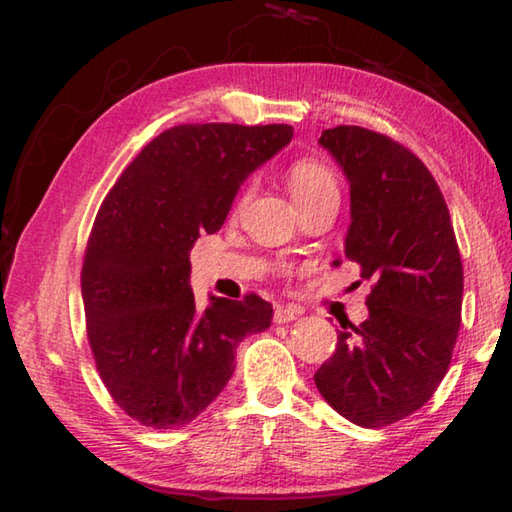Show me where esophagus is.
Here are the masks:
<instances>
[{"label":"esophagus","mask_w":512,"mask_h":512,"mask_svg":"<svg viewBox=\"0 0 512 512\" xmlns=\"http://www.w3.org/2000/svg\"><path fill=\"white\" fill-rule=\"evenodd\" d=\"M300 316V309L298 307H284V305H277L273 311V323H291V320H296Z\"/></svg>","instance_id":"obj_1"}]
</instances>
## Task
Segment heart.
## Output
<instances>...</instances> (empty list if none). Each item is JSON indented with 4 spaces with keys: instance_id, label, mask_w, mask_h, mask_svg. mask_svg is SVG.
Returning a JSON list of instances; mask_svg holds the SVG:
<instances>
[{
    "instance_id": "heart-1",
    "label": "heart",
    "mask_w": 512,
    "mask_h": 512,
    "mask_svg": "<svg viewBox=\"0 0 512 512\" xmlns=\"http://www.w3.org/2000/svg\"><path fill=\"white\" fill-rule=\"evenodd\" d=\"M287 180H289L291 194L300 207L323 201V198L341 196V185L334 169L314 158H300L293 162L287 171ZM250 194H253V185H248L244 192L239 194L237 205H244L250 198Z\"/></svg>"
}]
</instances>
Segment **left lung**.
Returning a JSON list of instances; mask_svg holds the SVG:
<instances>
[{
  "label": "left lung",
  "instance_id": "8db88e82",
  "mask_svg": "<svg viewBox=\"0 0 512 512\" xmlns=\"http://www.w3.org/2000/svg\"><path fill=\"white\" fill-rule=\"evenodd\" d=\"M318 142L350 180L345 257L372 291L368 320L339 332L314 381L343 418L377 429L418 411L447 375L463 262L443 192L418 155L361 126L327 128Z\"/></svg>",
  "mask_w": 512,
  "mask_h": 512
}]
</instances>
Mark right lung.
Masks as SVG:
<instances>
[{"label": "right lung", "mask_w": 512, "mask_h": 512, "mask_svg": "<svg viewBox=\"0 0 512 512\" xmlns=\"http://www.w3.org/2000/svg\"><path fill=\"white\" fill-rule=\"evenodd\" d=\"M291 137L287 124L173 126L103 198L83 255L85 329L103 386L144 427L192 422L228 384L239 341L271 325L257 293L198 309L189 250Z\"/></svg>", "instance_id": "add662e5"}]
</instances>
